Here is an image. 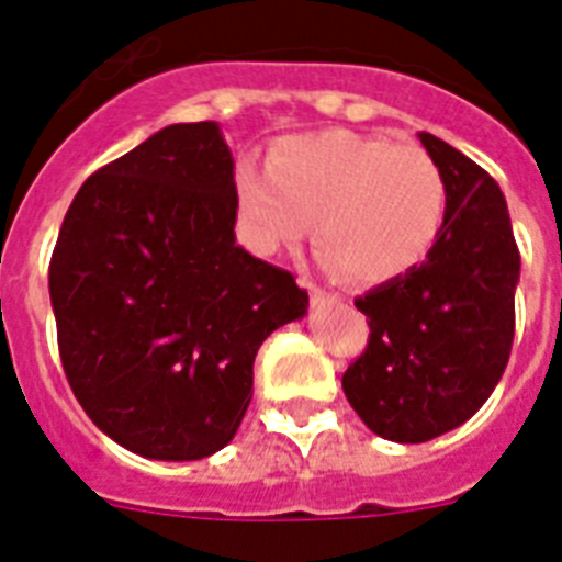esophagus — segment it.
Wrapping results in <instances>:
<instances>
[{
    "instance_id": "1",
    "label": "esophagus",
    "mask_w": 562,
    "mask_h": 562,
    "mask_svg": "<svg viewBox=\"0 0 562 562\" xmlns=\"http://www.w3.org/2000/svg\"><path fill=\"white\" fill-rule=\"evenodd\" d=\"M310 297H312V304H315V306H335L337 304V295L317 290V286H310Z\"/></svg>"
}]
</instances>
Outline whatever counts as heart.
Returning a JSON list of instances; mask_svg holds the SVG:
<instances>
[{
	"mask_svg": "<svg viewBox=\"0 0 562 562\" xmlns=\"http://www.w3.org/2000/svg\"><path fill=\"white\" fill-rule=\"evenodd\" d=\"M238 216L256 252L310 233L321 261L355 286L394 281L425 261L448 213V182L425 148L329 128L286 137L267 171L236 177Z\"/></svg>",
	"mask_w": 562,
	"mask_h": 562,
	"instance_id": "heart-1",
	"label": "heart"
}]
</instances>
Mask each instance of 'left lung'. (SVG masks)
<instances>
[{"mask_svg":"<svg viewBox=\"0 0 562 562\" xmlns=\"http://www.w3.org/2000/svg\"><path fill=\"white\" fill-rule=\"evenodd\" d=\"M448 182V213L434 250L355 306L369 346L342 391L369 430L419 445L464 425L490 400L515 337L520 252L506 200L470 157L419 132Z\"/></svg>","mask_w":562,"mask_h":562,"instance_id":"obj_1","label":"left lung"}]
</instances>
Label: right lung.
I'll return each mask as SVG.
<instances>
[{
  "label": "right lung",
  "instance_id": "add662e5",
  "mask_svg": "<svg viewBox=\"0 0 562 562\" xmlns=\"http://www.w3.org/2000/svg\"><path fill=\"white\" fill-rule=\"evenodd\" d=\"M233 157L213 121L173 123L98 168L49 258L69 389L121 448L193 461L236 436L252 360L306 315L292 272L236 245Z\"/></svg>",
  "mask_w": 562,
  "mask_h": 562
}]
</instances>
